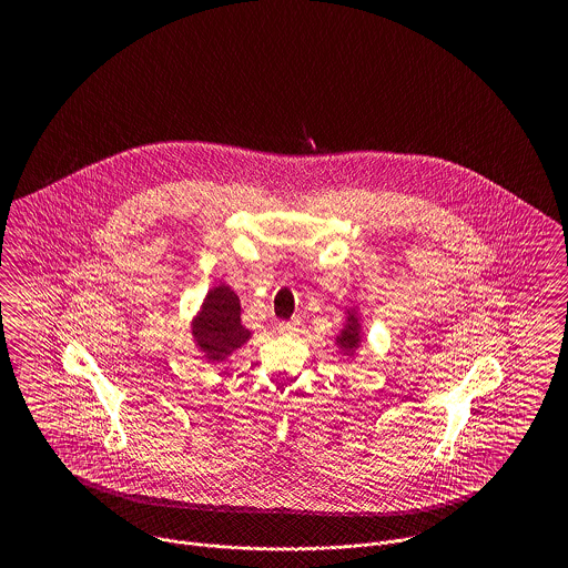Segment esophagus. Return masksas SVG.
Here are the masks:
<instances>
[{
    "label": "esophagus",
    "instance_id": "34e87169",
    "mask_svg": "<svg viewBox=\"0 0 568 568\" xmlns=\"http://www.w3.org/2000/svg\"><path fill=\"white\" fill-rule=\"evenodd\" d=\"M297 325H300V322H297V320H292V322H281L276 329H278L281 334H292V332L296 329Z\"/></svg>",
    "mask_w": 568,
    "mask_h": 568
}]
</instances>
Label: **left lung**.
<instances>
[{"instance_id": "obj_1", "label": "left lung", "mask_w": 568, "mask_h": 568, "mask_svg": "<svg viewBox=\"0 0 568 568\" xmlns=\"http://www.w3.org/2000/svg\"><path fill=\"white\" fill-rule=\"evenodd\" d=\"M362 343V325L357 320V313L349 311L347 315V324L343 327V332L336 336V345L341 347V352L345 353L347 357H352L353 353L357 352Z\"/></svg>"}]
</instances>
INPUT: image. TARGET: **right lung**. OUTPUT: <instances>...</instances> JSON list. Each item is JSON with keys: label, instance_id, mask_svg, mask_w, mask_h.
I'll list each match as a JSON object with an SVG mask.
<instances>
[{"label": "right lung", "instance_id": "obj_1", "mask_svg": "<svg viewBox=\"0 0 568 568\" xmlns=\"http://www.w3.org/2000/svg\"><path fill=\"white\" fill-rule=\"evenodd\" d=\"M195 347L209 362H223L241 349L251 338V332L241 324V300L227 285L213 287L195 320L191 322Z\"/></svg>", "mask_w": 568, "mask_h": 568}]
</instances>
